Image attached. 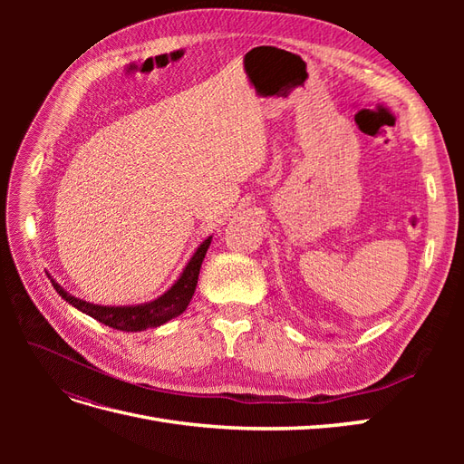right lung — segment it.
Returning <instances> with one entry per match:
<instances>
[{
	"label": "right lung",
	"mask_w": 464,
	"mask_h": 464,
	"mask_svg": "<svg viewBox=\"0 0 464 464\" xmlns=\"http://www.w3.org/2000/svg\"><path fill=\"white\" fill-rule=\"evenodd\" d=\"M210 240L213 237H207V240L198 247L193 257L189 259V263L186 265L184 273L176 280L174 286L164 292L160 298L152 300L149 304H141V305H96V304H89L85 300H79L72 294H67L55 280L52 278V285L55 288V292L60 296L72 304L77 310H81L82 314L91 315L92 319L104 323V325L118 329V331H145V329H152V327H160L162 323L170 321L174 317H178L179 314L186 312L188 304L193 298L195 286H198V278H199V271H201V263L205 259L207 249L210 246Z\"/></svg>",
	"instance_id": "add662e5"
}]
</instances>
